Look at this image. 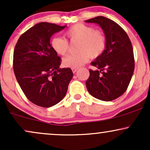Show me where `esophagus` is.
Listing matches in <instances>:
<instances>
[{
  "mask_svg": "<svg viewBox=\"0 0 150 150\" xmlns=\"http://www.w3.org/2000/svg\"><path fill=\"white\" fill-rule=\"evenodd\" d=\"M77 70H78L77 69H72V71H73V73H75L77 72Z\"/></svg>",
  "mask_w": 150,
  "mask_h": 150,
  "instance_id": "34e87169",
  "label": "esophagus"
}]
</instances>
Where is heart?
Wrapping results in <instances>:
<instances>
[{"instance_id":"obj_1","label":"heart","mask_w":150,"mask_h":150,"mask_svg":"<svg viewBox=\"0 0 150 150\" xmlns=\"http://www.w3.org/2000/svg\"><path fill=\"white\" fill-rule=\"evenodd\" d=\"M66 35L71 41H79L77 54H71L63 59L65 67L77 69L88 62L89 58L96 59L102 55L106 48L105 34L92 26L77 23L66 31ZM51 47L59 54L64 55L68 52L69 44L63 37H55L51 40Z\"/></svg>"}]
</instances>
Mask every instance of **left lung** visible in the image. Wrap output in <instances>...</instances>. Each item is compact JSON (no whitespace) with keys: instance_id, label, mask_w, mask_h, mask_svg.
<instances>
[{"instance_id":"left-lung-1","label":"left lung","mask_w":150,"mask_h":150,"mask_svg":"<svg viewBox=\"0 0 150 150\" xmlns=\"http://www.w3.org/2000/svg\"><path fill=\"white\" fill-rule=\"evenodd\" d=\"M98 24L106 37V48L91 65L97 70H89L86 81L89 93L102 101H111L126 91L134 71L132 43L124 30L113 21L97 16L85 21Z\"/></svg>"}]
</instances>
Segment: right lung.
Instances as JSON below:
<instances>
[{"mask_svg":"<svg viewBox=\"0 0 150 150\" xmlns=\"http://www.w3.org/2000/svg\"><path fill=\"white\" fill-rule=\"evenodd\" d=\"M66 27L39 23L23 34L15 46L16 80L28 99L40 107H52L62 100L73 78L70 68H59L62 59L50 42L54 34Z\"/></svg>","mask_w":150,"mask_h":150,"instance_id":"add662e5","label":"right lung"}]
</instances>
